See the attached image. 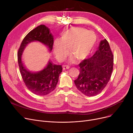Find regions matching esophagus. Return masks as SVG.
Listing matches in <instances>:
<instances>
[{
    "label": "esophagus",
    "mask_w": 133,
    "mask_h": 133,
    "mask_svg": "<svg viewBox=\"0 0 133 133\" xmlns=\"http://www.w3.org/2000/svg\"><path fill=\"white\" fill-rule=\"evenodd\" d=\"M69 68V66L68 65H64V66H63V69H67Z\"/></svg>",
    "instance_id": "34e87169"
}]
</instances>
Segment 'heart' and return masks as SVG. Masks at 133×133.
<instances>
[{
  "mask_svg": "<svg viewBox=\"0 0 133 133\" xmlns=\"http://www.w3.org/2000/svg\"><path fill=\"white\" fill-rule=\"evenodd\" d=\"M96 40L93 32L81 27H72L62 34L61 40H55L54 53L58 60L62 61L68 55L71 48V54L76 59H84L92 51Z\"/></svg>",
  "mask_w": 133,
  "mask_h": 133,
  "instance_id": "1",
  "label": "heart"
}]
</instances>
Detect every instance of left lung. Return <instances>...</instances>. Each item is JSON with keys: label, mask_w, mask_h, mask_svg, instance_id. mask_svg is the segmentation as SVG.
Returning a JSON list of instances; mask_svg holds the SVG:
<instances>
[{"label": "left lung", "mask_w": 133, "mask_h": 133, "mask_svg": "<svg viewBox=\"0 0 133 133\" xmlns=\"http://www.w3.org/2000/svg\"><path fill=\"white\" fill-rule=\"evenodd\" d=\"M114 57L108 42L101 41L95 54L80 63V73L74 80L78 89L84 95L95 96L100 93L109 82L112 73Z\"/></svg>", "instance_id": "8db88e82"}]
</instances>
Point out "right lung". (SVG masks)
I'll return each instance as SVG.
<instances>
[{
	"label": "right lung",
	"mask_w": 133,
	"mask_h": 133,
	"mask_svg": "<svg viewBox=\"0 0 133 133\" xmlns=\"http://www.w3.org/2000/svg\"><path fill=\"white\" fill-rule=\"evenodd\" d=\"M37 41L43 43L51 52L54 43L53 37L50 29L41 25L30 31L24 38L18 52L19 70L27 88L38 95H45L55 88L62 72L61 65H54L49 60L47 66L38 72H32L25 68L22 60V55L26 46L31 42Z\"/></svg>",
	"instance_id": "1"
}]
</instances>
